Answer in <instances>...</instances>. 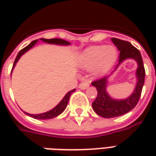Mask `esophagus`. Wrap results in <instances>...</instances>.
<instances>
[{
    "mask_svg": "<svg viewBox=\"0 0 156 156\" xmlns=\"http://www.w3.org/2000/svg\"><path fill=\"white\" fill-rule=\"evenodd\" d=\"M88 86H89V83H88V82H83V83H81L79 84L78 88H81V89H86Z\"/></svg>",
    "mask_w": 156,
    "mask_h": 156,
    "instance_id": "obj_1",
    "label": "esophagus"
}]
</instances>
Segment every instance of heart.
I'll use <instances>...</instances> for the list:
<instances>
[{
	"label": "heart",
	"instance_id": "obj_1",
	"mask_svg": "<svg viewBox=\"0 0 156 156\" xmlns=\"http://www.w3.org/2000/svg\"><path fill=\"white\" fill-rule=\"evenodd\" d=\"M117 58V50L113 46H94L79 54L78 64L82 68H94L96 73L108 70Z\"/></svg>",
	"mask_w": 156,
	"mask_h": 156
}]
</instances>
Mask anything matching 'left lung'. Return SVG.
Returning a JSON list of instances; mask_svg holds the SVG:
<instances>
[{"instance_id": "obj_1", "label": "left lung", "mask_w": 156, "mask_h": 156, "mask_svg": "<svg viewBox=\"0 0 156 156\" xmlns=\"http://www.w3.org/2000/svg\"><path fill=\"white\" fill-rule=\"evenodd\" d=\"M111 40L114 42V44L117 47L118 50L119 51V63L116 66L115 69L125 59L128 58L134 59L138 63V68L136 70L137 83L134 88V91L129 98L122 100H117L112 98L106 91L108 78L110 75L105 76L92 82V85L94 86L98 91L97 98L93 102L92 106L95 113L103 118L118 117L132 110L136 106L139 99L140 98L141 92L144 83V76H145V70H144L142 57L137 48H134L130 42L127 41L115 38V37H113Z\"/></svg>"}]
</instances>
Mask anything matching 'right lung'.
I'll return each mask as SVG.
<instances>
[{"label":"right lung","instance_id":"add662e5","mask_svg":"<svg viewBox=\"0 0 156 156\" xmlns=\"http://www.w3.org/2000/svg\"><path fill=\"white\" fill-rule=\"evenodd\" d=\"M41 41H43L44 42H47V43H50V44H58V45H64V46H67V45H70V42L69 41H67L63 40V39H60V38H51V39H44V38H41ZM37 42V40H35V41H32L28 46H27L26 48H24L23 49H22L21 51H19V53L16 56V58L15 59V62H14V64H13V67H12V72L13 70V68L15 67L16 63L17 62L20 58L22 57V55H23L25 52L28 51L29 49H31V48L34 46ZM75 91V88L74 89H73L71 91H69L67 94L65 95L64 98L62 99V101L58 104L55 108H53L51 110L48 112H46V113H43V114H39V115H30V114H27V113H26L24 112L25 114H27L29 116H31L33 119H52V118H55L58 116V115L62 114V112L64 111V109L67 107V105H68V100H69V98H70V96L71 94Z\"/></svg>","mask_w":156,"mask_h":156}]
</instances>
